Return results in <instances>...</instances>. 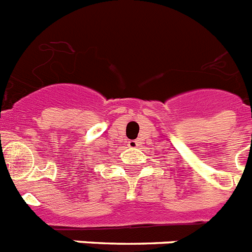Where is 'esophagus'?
I'll return each mask as SVG.
<instances>
[{
    "mask_svg": "<svg viewBox=\"0 0 252 252\" xmlns=\"http://www.w3.org/2000/svg\"><path fill=\"white\" fill-rule=\"evenodd\" d=\"M128 147H129V148H137L138 142H137V140H129Z\"/></svg>",
    "mask_w": 252,
    "mask_h": 252,
    "instance_id": "esophagus-1",
    "label": "esophagus"
}]
</instances>
